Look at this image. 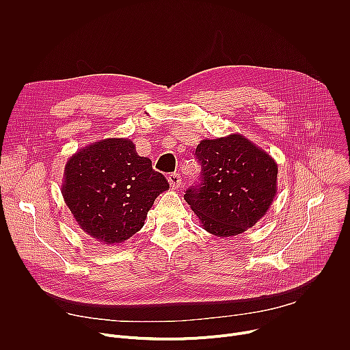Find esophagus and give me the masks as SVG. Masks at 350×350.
I'll return each mask as SVG.
<instances>
[{
  "instance_id": "1",
  "label": "esophagus",
  "mask_w": 350,
  "mask_h": 350,
  "mask_svg": "<svg viewBox=\"0 0 350 350\" xmlns=\"http://www.w3.org/2000/svg\"><path fill=\"white\" fill-rule=\"evenodd\" d=\"M167 181L170 184V187L173 188H178L181 185V176L178 173H170L167 176Z\"/></svg>"
}]
</instances>
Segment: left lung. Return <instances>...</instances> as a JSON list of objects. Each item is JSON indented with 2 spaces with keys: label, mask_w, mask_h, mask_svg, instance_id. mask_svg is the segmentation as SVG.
Instances as JSON below:
<instances>
[{
  "label": "left lung",
  "mask_w": 350,
  "mask_h": 350,
  "mask_svg": "<svg viewBox=\"0 0 350 350\" xmlns=\"http://www.w3.org/2000/svg\"><path fill=\"white\" fill-rule=\"evenodd\" d=\"M201 180L184 199L216 237L238 235L269 211L277 192L274 159L241 134L204 139L195 149Z\"/></svg>",
  "instance_id": "1"
}]
</instances>
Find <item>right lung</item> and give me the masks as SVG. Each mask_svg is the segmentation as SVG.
<instances>
[{"label": "right lung", "mask_w": 350, "mask_h": 350, "mask_svg": "<svg viewBox=\"0 0 350 350\" xmlns=\"http://www.w3.org/2000/svg\"><path fill=\"white\" fill-rule=\"evenodd\" d=\"M169 188L152 162L127 138L81 148L65 166L62 195L80 228L99 243H122L141 230L148 211Z\"/></svg>", "instance_id": "right-lung-1"}]
</instances>
